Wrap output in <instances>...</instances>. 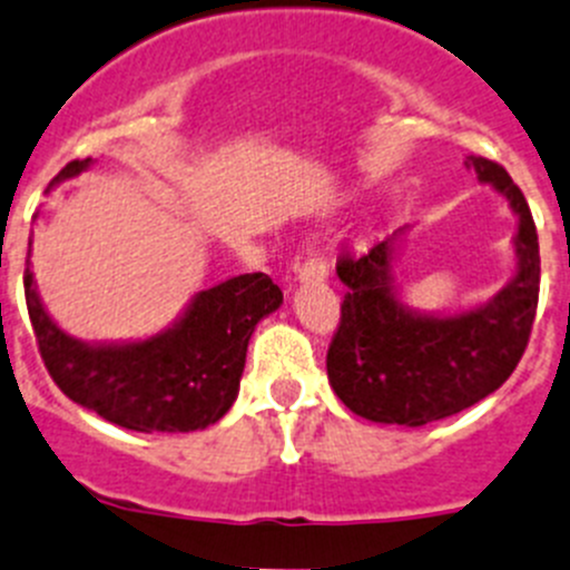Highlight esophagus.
<instances>
[{"label": "esophagus", "instance_id": "1", "mask_svg": "<svg viewBox=\"0 0 570 570\" xmlns=\"http://www.w3.org/2000/svg\"><path fill=\"white\" fill-rule=\"evenodd\" d=\"M295 273H297V281H301V284H314V281H325V275H328V267H325V262L317 256V253L308 250L306 258L297 264Z\"/></svg>", "mask_w": 570, "mask_h": 570}]
</instances>
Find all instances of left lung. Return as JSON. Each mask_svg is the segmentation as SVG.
<instances>
[{"mask_svg": "<svg viewBox=\"0 0 570 570\" xmlns=\"http://www.w3.org/2000/svg\"><path fill=\"white\" fill-rule=\"evenodd\" d=\"M479 184L510 203L515 275L465 312H420L401 301L395 262L406 225L367 253L336 262L345 289L328 347V381L353 414L373 423L425 425L499 390L527 351L540 292V247L532 212L504 167L468 158Z\"/></svg>", "mask_w": 570, "mask_h": 570, "instance_id": "1", "label": "left lung"}]
</instances>
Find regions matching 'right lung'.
<instances>
[{
	"label": "right lung",
	"mask_w": 570,
	"mask_h": 570,
	"mask_svg": "<svg viewBox=\"0 0 570 570\" xmlns=\"http://www.w3.org/2000/svg\"><path fill=\"white\" fill-rule=\"evenodd\" d=\"M91 158L71 161L49 189L77 178ZM32 247V239L27 242ZM24 297L38 351L66 397L130 432H197L217 423L239 395L247 342L284 292L264 273L236 275L186 303L169 328L136 342H82L43 308L27 250Z\"/></svg>",
	"instance_id": "obj_1"
}]
</instances>
